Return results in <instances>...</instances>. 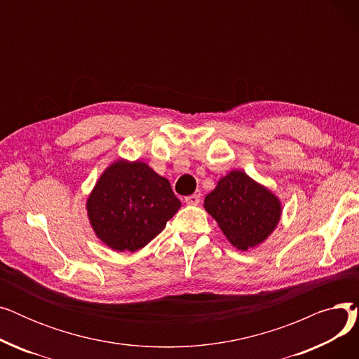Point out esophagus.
<instances>
[{"label": "esophagus", "instance_id": "1", "mask_svg": "<svg viewBox=\"0 0 359 359\" xmlns=\"http://www.w3.org/2000/svg\"><path fill=\"white\" fill-rule=\"evenodd\" d=\"M184 202L187 205H198L201 202V195H189V196H186Z\"/></svg>", "mask_w": 359, "mask_h": 359}]
</instances>
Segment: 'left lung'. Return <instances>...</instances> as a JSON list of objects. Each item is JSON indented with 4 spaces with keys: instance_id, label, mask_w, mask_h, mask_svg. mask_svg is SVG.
Here are the masks:
<instances>
[{
    "instance_id": "obj_1",
    "label": "left lung",
    "mask_w": 359,
    "mask_h": 359,
    "mask_svg": "<svg viewBox=\"0 0 359 359\" xmlns=\"http://www.w3.org/2000/svg\"><path fill=\"white\" fill-rule=\"evenodd\" d=\"M203 208L233 246L243 252L265 241L282 214L279 198L241 170L218 180L215 189L205 196Z\"/></svg>"
}]
</instances>
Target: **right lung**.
I'll return each mask as SVG.
<instances>
[{"label": "right lung", "instance_id": "obj_1", "mask_svg": "<svg viewBox=\"0 0 359 359\" xmlns=\"http://www.w3.org/2000/svg\"><path fill=\"white\" fill-rule=\"evenodd\" d=\"M180 206L165 177L144 161L123 158L104 170L86 203L94 234L116 252L147 246Z\"/></svg>", "mask_w": 359, "mask_h": 359}]
</instances>
